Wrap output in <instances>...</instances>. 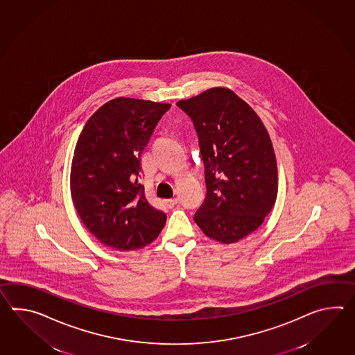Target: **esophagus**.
Wrapping results in <instances>:
<instances>
[{"mask_svg": "<svg viewBox=\"0 0 355 355\" xmlns=\"http://www.w3.org/2000/svg\"><path fill=\"white\" fill-rule=\"evenodd\" d=\"M164 204H166V207L172 209L174 205H177V204H178V198H169V200H164Z\"/></svg>", "mask_w": 355, "mask_h": 355, "instance_id": "obj_1", "label": "esophagus"}]
</instances>
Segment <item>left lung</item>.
Listing matches in <instances>:
<instances>
[{"instance_id":"left-lung-1","label":"left lung","mask_w":355,"mask_h":355,"mask_svg":"<svg viewBox=\"0 0 355 355\" xmlns=\"http://www.w3.org/2000/svg\"><path fill=\"white\" fill-rule=\"evenodd\" d=\"M198 136L206 196L195 223L209 238L234 243L260 227L277 196L272 142L256 112L227 87L177 102Z\"/></svg>"}]
</instances>
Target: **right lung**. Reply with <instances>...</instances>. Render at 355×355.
<instances>
[{
  "instance_id": "add662e5",
  "label": "right lung",
  "mask_w": 355,
  "mask_h": 355,
  "mask_svg": "<svg viewBox=\"0 0 355 355\" xmlns=\"http://www.w3.org/2000/svg\"><path fill=\"white\" fill-rule=\"evenodd\" d=\"M168 103L116 98L87 119L73 151L71 196L87 230L116 251L150 245L166 213L145 197L141 154Z\"/></svg>"
}]
</instances>
